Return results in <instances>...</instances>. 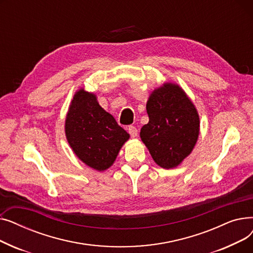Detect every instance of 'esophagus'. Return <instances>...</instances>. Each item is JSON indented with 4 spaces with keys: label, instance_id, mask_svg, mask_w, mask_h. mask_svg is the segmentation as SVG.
Instances as JSON below:
<instances>
[{
    "label": "esophagus",
    "instance_id": "obj_1",
    "mask_svg": "<svg viewBox=\"0 0 253 253\" xmlns=\"http://www.w3.org/2000/svg\"><path fill=\"white\" fill-rule=\"evenodd\" d=\"M127 130H128V133L130 134V136L132 138H134V137L137 136V129L134 126H129L127 128Z\"/></svg>",
    "mask_w": 253,
    "mask_h": 253
}]
</instances>
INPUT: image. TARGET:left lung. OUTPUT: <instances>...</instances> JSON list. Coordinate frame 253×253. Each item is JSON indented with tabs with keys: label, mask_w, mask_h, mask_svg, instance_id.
<instances>
[{
	"label": "left lung",
	"mask_w": 253,
	"mask_h": 253,
	"mask_svg": "<svg viewBox=\"0 0 253 253\" xmlns=\"http://www.w3.org/2000/svg\"><path fill=\"white\" fill-rule=\"evenodd\" d=\"M147 113L150 120L140 130L142 142L160 167L178 166L192 153L200 131L194 103L178 85L165 83L152 92Z\"/></svg>",
	"instance_id": "8db88e82"
}]
</instances>
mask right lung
Here are the masks:
<instances>
[{"mask_svg":"<svg viewBox=\"0 0 253 253\" xmlns=\"http://www.w3.org/2000/svg\"><path fill=\"white\" fill-rule=\"evenodd\" d=\"M65 136L77 157L97 171L110 168L129 139L115 118L99 105L96 95L76 92L65 118Z\"/></svg>","mask_w":253,"mask_h":253,"instance_id":"obj_1","label":"right lung"}]
</instances>
